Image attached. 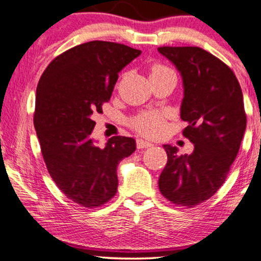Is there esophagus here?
<instances>
[{
  "label": "esophagus",
  "instance_id": "esophagus-1",
  "mask_svg": "<svg viewBox=\"0 0 261 261\" xmlns=\"http://www.w3.org/2000/svg\"><path fill=\"white\" fill-rule=\"evenodd\" d=\"M136 145L139 148H147V147H151V146H153V143L148 142V141L146 140H142V139H137L136 140Z\"/></svg>",
  "mask_w": 261,
  "mask_h": 261
}]
</instances>
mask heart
Here are the masks:
<instances>
[{"label":"heart","instance_id":"b5f03b06","mask_svg":"<svg viewBox=\"0 0 261 261\" xmlns=\"http://www.w3.org/2000/svg\"><path fill=\"white\" fill-rule=\"evenodd\" d=\"M162 65H154L151 68V76L167 71ZM131 125L137 133L146 136H157L164 128V114L161 112H143L131 120Z\"/></svg>","mask_w":261,"mask_h":261}]
</instances>
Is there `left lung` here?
I'll use <instances>...</instances> for the list:
<instances>
[{
	"instance_id": "obj_1",
	"label": "left lung",
	"mask_w": 261,
	"mask_h": 261,
	"mask_svg": "<svg viewBox=\"0 0 261 261\" xmlns=\"http://www.w3.org/2000/svg\"><path fill=\"white\" fill-rule=\"evenodd\" d=\"M158 51L180 72L184 98L182 135L194 143L191 154L164 145L168 162L158 187L166 199L193 207L222 187L241 147L247 127L243 93L233 71L197 46H162Z\"/></svg>"
}]
</instances>
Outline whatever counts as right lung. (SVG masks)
<instances>
[{
  "instance_id": "right-lung-1",
  "label": "right lung",
  "mask_w": 261,
  "mask_h": 261,
  "mask_svg": "<svg viewBox=\"0 0 261 261\" xmlns=\"http://www.w3.org/2000/svg\"><path fill=\"white\" fill-rule=\"evenodd\" d=\"M124 44L94 40L50 62L35 98L34 127L47 172L60 190L83 207H99L118 190L116 168L133 154V137L113 136L104 147L92 137L119 72L140 56Z\"/></svg>"
}]
</instances>
